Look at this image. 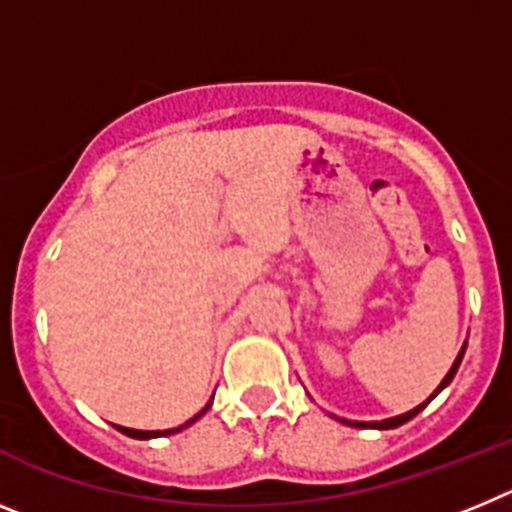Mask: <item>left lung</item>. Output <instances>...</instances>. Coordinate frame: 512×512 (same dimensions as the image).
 Here are the masks:
<instances>
[{
  "label": "left lung",
  "mask_w": 512,
  "mask_h": 512,
  "mask_svg": "<svg viewBox=\"0 0 512 512\" xmlns=\"http://www.w3.org/2000/svg\"><path fill=\"white\" fill-rule=\"evenodd\" d=\"M464 351H467V343H464V346H461V351H459V356H456V361H454V366H451L449 369V374H446V377H443V382L438 384V390L433 392L431 395V400L433 397L438 395V392L443 390V387H446V384L451 382V379H454V374H456V369H459V364H461V359H464ZM425 405H428V400L423 402V405H418V408H413L410 410V413H402V415H395V418H387V420H377V423H356V420H343V423H348V425H354V428H382V431H387V428H397V425H402V423H408L410 418H415V415L420 413V410L425 408Z\"/></svg>",
  "instance_id": "left-lung-1"
}]
</instances>
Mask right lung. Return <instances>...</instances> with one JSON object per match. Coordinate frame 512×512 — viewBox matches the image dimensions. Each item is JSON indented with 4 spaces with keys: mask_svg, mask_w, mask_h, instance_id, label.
<instances>
[{
    "mask_svg": "<svg viewBox=\"0 0 512 512\" xmlns=\"http://www.w3.org/2000/svg\"><path fill=\"white\" fill-rule=\"evenodd\" d=\"M210 405H212V402H207L205 408H202V410H200V413L194 415V418H192V420H187V423H184V425H179V428H169V431H135V428H122V425H115V428H117V431H120V433H125V436H130V438H143V441H146V438H158V436H171V433H179V431H182V428H187V425H192V423H194V420H200V418H202V415H205V413H207V410H210Z\"/></svg>",
    "mask_w": 512,
    "mask_h": 512,
    "instance_id": "obj_1",
    "label": "right lung"
}]
</instances>
